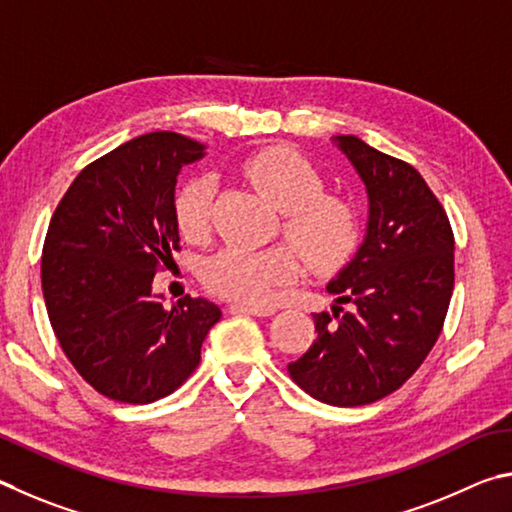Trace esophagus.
I'll return each instance as SVG.
<instances>
[{"label": "esophagus", "instance_id": "1", "mask_svg": "<svg viewBox=\"0 0 512 512\" xmlns=\"http://www.w3.org/2000/svg\"><path fill=\"white\" fill-rule=\"evenodd\" d=\"M231 310H236V312H247V315H254V317H270V315H274V308L249 306V303H233Z\"/></svg>", "mask_w": 512, "mask_h": 512}]
</instances>
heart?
Returning a JSON list of instances; mask_svg holds the SVG:
<instances>
[{
  "label": "heart",
  "mask_w": 512,
  "mask_h": 512,
  "mask_svg": "<svg viewBox=\"0 0 512 512\" xmlns=\"http://www.w3.org/2000/svg\"><path fill=\"white\" fill-rule=\"evenodd\" d=\"M251 186L283 213V236L312 272L330 274L348 263L360 242V220L344 197L324 193V175L288 148H267L242 164ZM215 179L197 175L177 188L173 213L179 233L200 242L211 231ZM299 276V258L288 247H227L204 265L206 288L222 297L263 306L276 288Z\"/></svg>",
  "instance_id": "obj_1"
}]
</instances>
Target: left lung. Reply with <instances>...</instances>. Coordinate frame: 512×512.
Masks as SVG:
<instances>
[{"mask_svg": "<svg viewBox=\"0 0 512 512\" xmlns=\"http://www.w3.org/2000/svg\"><path fill=\"white\" fill-rule=\"evenodd\" d=\"M337 146L369 193L362 247L328 292L333 315H315L317 339L290 378L326 405L362 407L400 389L432 351L454 290V233L423 175L346 134Z\"/></svg>", "mask_w": 512, "mask_h": 512, "instance_id": "1", "label": "left lung"}]
</instances>
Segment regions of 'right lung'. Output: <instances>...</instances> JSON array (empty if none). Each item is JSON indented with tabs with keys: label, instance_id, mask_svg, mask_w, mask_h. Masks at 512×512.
<instances>
[{
	"label": "right lung",
	"instance_id": "obj_1",
	"mask_svg": "<svg viewBox=\"0 0 512 512\" xmlns=\"http://www.w3.org/2000/svg\"><path fill=\"white\" fill-rule=\"evenodd\" d=\"M204 146L150 132L80 170L53 211L42 294L67 360L105 398L148 405L182 387L220 308L186 297L164 308L152 279L173 263L177 173Z\"/></svg>",
	"mask_w": 512,
	"mask_h": 512
}]
</instances>
